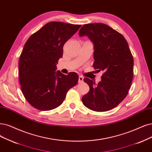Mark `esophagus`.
<instances>
[{
    "label": "esophagus",
    "mask_w": 152,
    "mask_h": 152,
    "mask_svg": "<svg viewBox=\"0 0 152 152\" xmlns=\"http://www.w3.org/2000/svg\"><path fill=\"white\" fill-rule=\"evenodd\" d=\"M83 79H84V77L83 76H79V80H78V83H83Z\"/></svg>",
    "instance_id": "34e87169"
}]
</instances>
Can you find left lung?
<instances>
[{"mask_svg":"<svg viewBox=\"0 0 152 152\" xmlns=\"http://www.w3.org/2000/svg\"><path fill=\"white\" fill-rule=\"evenodd\" d=\"M79 36L88 37L93 43V67L103 71L97 85L84 78L89 91L83 96V103L95 111L110 110L125 99L131 87L133 59L128 42L120 33L102 23L85 24Z\"/></svg>","mask_w":152,"mask_h":152,"instance_id":"left-lung-1","label":"left lung"}]
</instances>
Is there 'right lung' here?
<instances>
[{
	"label": "right lung",
	"mask_w": 152,
	"mask_h": 152,
	"mask_svg": "<svg viewBox=\"0 0 152 152\" xmlns=\"http://www.w3.org/2000/svg\"><path fill=\"white\" fill-rule=\"evenodd\" d=\"M81 25L50 22L28 39L20 56L19 78L22 92L35 108L49 111L59 106L67 92L77 83L75 72L57 70L63 46Z\"/></svg>",
	"instance_id": "right-lung-1"
}]
</instances>
